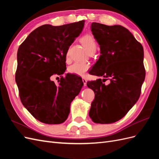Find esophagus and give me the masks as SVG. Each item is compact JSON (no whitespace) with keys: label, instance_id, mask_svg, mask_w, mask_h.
<instances>
[{"label":"esophagus","instance_id":"34e87169","mask_svg":"<svg viewBox=\"0 0 159 159\" xmlns=\"http://www.w3.org/2000/svg\"><path fill=\"white\" fill-rule=\"evenodd\" d=\"M82 81H83V83H84V85L86 86V85H87V80H86L85 78H83L82 79Z\"/></svg>","mask_w":159,"mask_h":159}]
</instances>
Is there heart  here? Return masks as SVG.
I'll return each mask as SVG.
<instances>
[{"label":"heart","instance_id":"heart-1","mask_svg":"<svg viewBox=\"0 0 159 159\" xmlns=\"http://www.w3.org/2000/svg\"><path fill=\"white\" fill-rule=\"evenodd\" d=\"M80 41L82 43L89 54L91 52H95L96 49H97V43H96L95 38L92 36L86 34L81 38ZM69 55L70 49L68 50L66 54V58L67 60L69 59ZM89 65L88 64L76 62V63L69 67L68 71L72 74H75L80 76H84L86 71L89 70Z\"/></svg>","mask_w":159,"mask_h":159}]
</instances>
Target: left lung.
<instances>
[{
    "label": "left lung",
    "instance_id": "1",
    "mask_svg": "<svg viewBox=\"0 0 159 159\" xmlns=\"http://www.w3.org/2000/svg\"><path fill=\"white\" fill-rule=\"evenodd\" d=\"M91 28L102 55L89 74L103 79L88 81L95 93L89 115L94 123H113L122 119L140 97L145 78L143 48L121 26L93 22Z\"/></svg>",
    "mask_w": 159,
    "mask_h": 159
}]
</instances>
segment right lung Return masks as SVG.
<instances>
[{
    "instance_id": "obj_1",
    "label": "right lung",
    "mask_w": 159,
    "mask_h": 159,
    "mask_svg": "<svg viewBox=\"0 0 159 159\" xmlns=\"http://www.w3.org/2000/svg\"><path fill=\"white\" fill-rule=\"evenodd\" d=\"M84 20L32 31L18 48L15 80L22 103L32 116L46 124L64 122L70 103L84 83L80 77L66 74L58 84L50 80L66 70V54L82 31Z\"/></svg>"
}]
</instances>
